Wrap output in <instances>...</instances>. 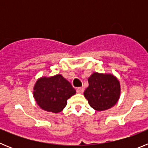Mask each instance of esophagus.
<instances>
[{
  "label": "esophagus",
  "instance_id": "34e87169",
  "mask_svg": "<svg viewBox=\"0 0 148 148\" xmlns=\"http://www.w3.org/2000/svg\"><path fill=\"white\" fill-rule=\"evenodd\" d=\"M77 92L79 94H82L84 92V88L83 87H78V89H77Z\"/></svg>",
  "mask_w": 148,
  "mask_h": 148
}]
</instances>
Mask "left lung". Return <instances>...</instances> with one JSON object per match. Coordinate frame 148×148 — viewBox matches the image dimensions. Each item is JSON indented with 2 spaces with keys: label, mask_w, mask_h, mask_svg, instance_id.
<instances>
[{
  "label": "left lung",
  "mask_w": 148,
  "mask_h": 148,
  "mask_svg": "<svg viewBox=\"0 0 148 148\" xmlns=\"http://www.w3.org/2000/svg\"><path fill=\"white\" fill-rule=\"evenodd\" d=\"M88 82L84 95L90 107L95 110L110 109L119 99L120 83L112 74L93 73L89 77Z\"/></svg>",
  "instance_id": "8db88e82"
}]
</instances>
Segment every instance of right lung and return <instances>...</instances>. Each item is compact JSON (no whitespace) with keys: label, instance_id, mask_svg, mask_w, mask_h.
<instances>
[{"label":"right lung","instance_id":"right-lung-1","mask_svg":"<svg viewBox=\"0 0 148 148\" xmlns=\"http://www.w3.org/2000/svg\"><path fill=\"white\" fill-rule=\"evenodd\" d=\"M75 93L71 84L58 74L38 79L34 86L33 96L41 109L58 113L66 107L68 99Z\"/></svg>","mask_w":148,"mask_h":148}]
</instances>
